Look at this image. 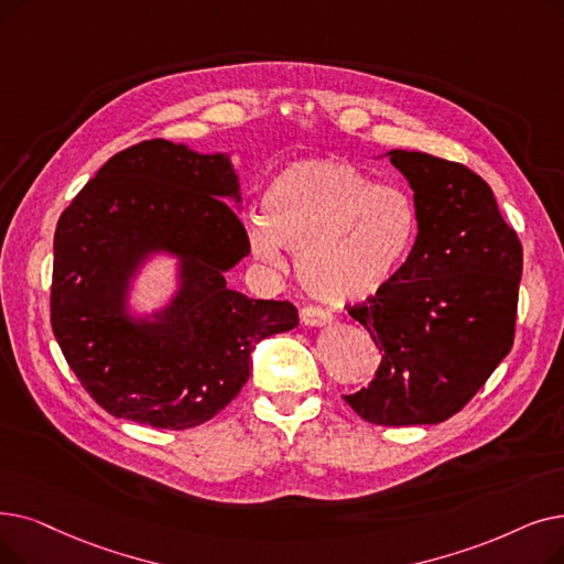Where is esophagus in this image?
Instances as JSON below:
<instances>
[{
    "label": "esophagus",
    "instance_id": "obj_1",
    "mask_svg": "<svg viewBox=\"0 0 564 564\" xmlns=\"http://www.w3.org/2000/svg\"><path fill=\"white\" fill-rule=\"evenodd\" d=\"M300 317H302V323L304 325H308V327H323V325H332V313L329 311H325V308H321V306H313V304H308V306H302V311H300Z\"/></svg>",
    "mask_w": 564,
    "mask_h": 564
}]
</instances>
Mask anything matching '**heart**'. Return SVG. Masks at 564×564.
Here are the masks:
<instances>
[{
  "mask_svg": "<svg viewBox=\"0 0 564 564\" xmlns=\"http://www.w3.org/2000/svg\"><path fill=\"white\" fill-rule=\"evenodd\" d=\"M420 232L417 205L397 184H376L346 159L285 165L247 221L251 253L281 264L295 251L311 295L346 304L376 295L399 274Z\"/></svg>",
  "mask_w": 564,
  "mask_h": 564,
  "instance_id": "b5f03b06",
  "label": "heart"
}]
</instances>
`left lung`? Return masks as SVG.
<instances>
[{"label":"left lung","mask_w":564,"mask_h":564,"mask_svg":"<svg viewBox=\"0 0 564 564\" xmlns=\"http://www.w3.org/2000/svg\"><path fill=\"white\" fill-rule=\"evenodd\" d=\"M389 161L414 191L420 232L389 285L348 306L382 359L346 403L380 426L440 424L513 346L523 247L470 167L405 150Z\"/></svg>","instance_id":"1"}]
</instances>
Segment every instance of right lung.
Here are the masks:
<instances>
[{
  "instance_id": "add662e5",
  "label": "right lung",
  "mask_w": 564,
  "mask_h": 564,
  "mask_svg": "<svg viewBox=\"0 0 564 564\" xmlns=\"http://www.w3.org/2000/svg\"><path fill=\"white\" fill-rule=\"evenodd\" d=\"M226 154L144 140L115 154L55 230L51 323L87 394L112 417L193 429L251 376L258 340L297 327L290 302L249 300L226 272L249 256ZM181 258V290L154 322L126 313L130 276L152 252Z\"/></svg>"
}]
</instances>
